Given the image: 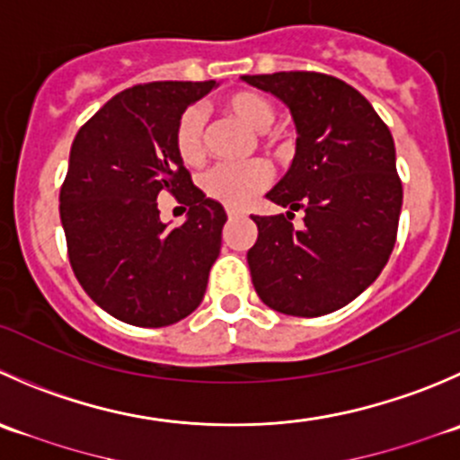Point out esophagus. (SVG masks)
Listing matches in <instances>:
<instances>
[{"instance_id": "esophagus-1", "label": "esophagus", "mask_w": 460, "mask_h": 460, "mask_svg": "<svg viewBox=\"0 0 460 460\" xmlns=\"http://www.w3.org/2000/svg\"><path fill=\"white\" fill-rule=\"evenodd\" d=\"M226 216H229V220H235V217L243 216V211H238V208H226Z\"/></svg>"}]
</instances>
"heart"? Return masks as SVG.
Listing matches in <instances>:
<instances>
[{
	"label": "heart",
	"mask_w": 460,
	"mask_h": 460,
	"mask_svg": "<svg viewBox=\"0 0 460 460\" xmlns=\"http://www.w3.org/2000/svg\"><path fill=\"white\" fill-rule=\"evenodd\" d=\"M220 110L226 117L235 119L247 126L249 130L262 132L271 126L276 110L271 101L262 93L252 89H240L222 98ZM172 148L177 157L186 166H199L207 155L204 144V117L198 107L189 110L177 119L175 132H172ZM271 181V171L267 164L253 162L244 166H216L202 177V189L208 198L226 204V207L240 208L252 202L262 189Z\"/></svg>",
	"instance_id": "heart-1"
}]
</instances>
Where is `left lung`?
<instances>
[{
  "mask_svg": "<svg viewBox=\"0 0 460 460\" xmlns=\"http://www.w3.org/2000/svg\"><path fill=\"white\" fill-rule=\"evenodd\" d=\"M292 111L296 155L267 199L288 216H253L252 283L271 310L321 316L358 298L394 252L402 208L395 146L371 102L316 71L243 75ZM292 210L306 213L294 230Z\"/></svg>",
  "mask_w": 460,
  "mask_h": 460,
  "instance_id": "8db88e82",
  "label": "left lung"
}]
</instances>
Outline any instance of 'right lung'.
I'll return each mask as SVG.
<instances>
[{
  "instance_id": "right-lung-1",
  "label": "right lung",
  "mask_w": 460,
  "mask_h": 460,
  "mask_svg": "<svg viewBox=\"0 0 460 460\" xmlns=\"http://www.w3.org/2000/svg\"><path fill=\"white\" fill-rule=\"evenodd\" d=\"M213 87L216 80H162L123 89L71 144L60 189L66 253L89 298L119 321L164 328L189 316L207 292L226 213L193 184L172 132ZM164 192L190 208L181 227L158 220Z\"/></svg>"
}]
</instances>
